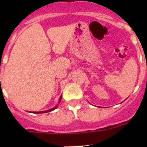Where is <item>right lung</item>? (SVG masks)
<instances>
[{
  "label": "right lung",
  "instance_id": "right-lung-1",
  "mask_svg": "<svg viewBox=\"0 0 147 147\" xmlns=\"http://www.w3.org/2000/svg\"><path fill=\"white\" fill-rule=\"evenodd\" d=\"M61 98H62V95L60 96V100H59L58 104H57V106H55V107H53V109H49V110H47V111H42V112H32V113H36V114H39V113H46V112H51V111H53V110H54V109H55L57 107V106H58V105L60 103V102H61Z\"/></svg>",
  "mask_w": 147,
  "mask_h": 147
}]
</instances>
